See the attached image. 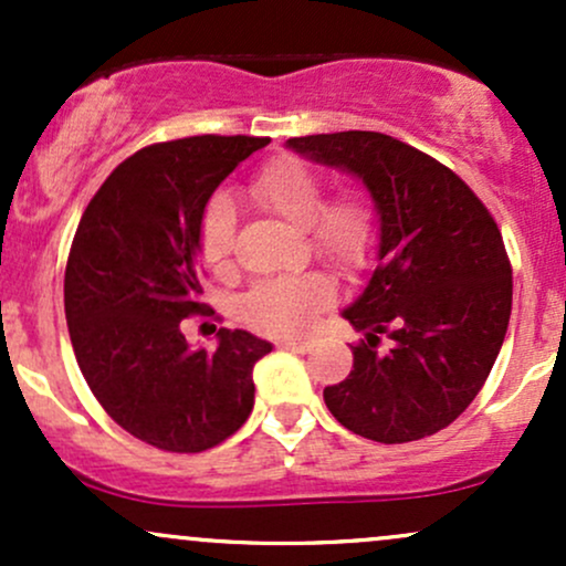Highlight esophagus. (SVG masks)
I'll return each instance as SVG.
<instances>
[{
	"instance_id": "34e87169",
	"label": "esophagus",
	"mask_w": 566,
	"mask_h": 566,
	"mask_svg": "<svg viewBox=\"0 0 566 566\" xmlns=\"http://www.w3.org/2000/svg\"><path fill=\"white\" fill-rule=\"evenodd\" d=\"M276 346H279V348H287V350H297V354H308V350L314 348L308 340H290V337H284V340H279Z\"/></svg>"
}]
</instances>
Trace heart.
<instances>
[{
    "label": "heart",
    "mask_w": 566,
    "mask_h": 566,
    "mask_svg": "<svg viewBox=\"0 0 566 566\" xmlns=\"http://www.w3.org/2000/svg\"><path fill=\"white\" fill-rule=\"evenodd\" d=\"M252 199L265 212L308 231L311 250L340 271L361 269L378 244V212L359 191H343L324 201L319 172L295 157L269 161L252 180ZM237 233V210L226 193L207 201L199 223L201 258L212 269H229ZM335 282L322 271L303 276L263 279L242 297V319L269 335H297L316 314L335 303Z\"/></svg>",
    "instance_id": "heart-1"
}]
</instances>
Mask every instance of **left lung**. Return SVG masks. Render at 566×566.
I'll list each match as a JSON object with an SVG mask.
<instances>
[{
  "label": "left lung",
  "instance_id": "obj_1",
  "mask_svg": "<svg viewBox=\"0 0 566 566\" xmlns=\"http://www.w3.org/2000/svg\"><path fill=\"white\" fill-rule=\"evenodd\" d=\"M287 146L356 175L380 223L378 265L343 311L365 340L324 405L380 444L431 437L476 399L509 329L511 261L495 218L450 167L391 135L348 129Z\"/></svg>",
  "mask_w": 566,
  "mask_h": 566
}]
</instances>
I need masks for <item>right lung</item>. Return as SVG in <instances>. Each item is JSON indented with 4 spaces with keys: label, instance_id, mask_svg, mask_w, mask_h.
<instances>
[{
    "label": "right lung",
    "instance_id": "1",
    "mask_svg": "<svg viewBox=\"0 0 566 566\" xmlns=\"http://www.w3.org/2000/svg\"><path fill=\"white\" fill-rule=\"evenodd\" d=\"M269 138L197 135L140 148L97 188L71 242L63 303L90 391L135 439L205 452L255 405L252 367L271 343L220 329L191 348L180 322L201 314L199 223L212 191Z\"/></svg>",
    "mask_w": 566,
    "mask_h": 566
}]
</instances>
